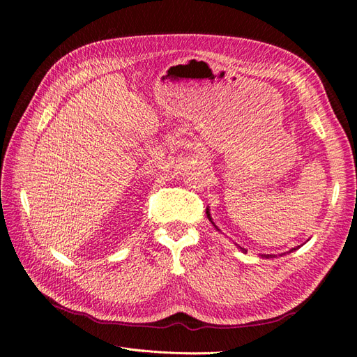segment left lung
Segmentation results:
<instances>
[{
  "mask_svg": "<svg viewBox=\"0 0 357 357\" xmlns=\"http://www.w3.org/2000/svg\"><path fill=\"white\" fill-rule=\"evenodd\" d=\"M205 213H207V218H208V220H210V222L213 223V226H214V228H215V229H218V231H220V229L218 228V226H215V223L213 222V219H211V214H210V207H207V210H205ZM235 245H236V247H238V248H240V250H241L243 253H244V252H247V250H245V248H243L241 245H238V244H235ZM299 247H301V245H298V247H294V248H290V250H289L287 253H291V252H295V250H298V248H299ZM283 255H286V253H282V255H280V256H283ZM259 256H261V257H265V259H269V257H277L275 255H259Z\"/></svg>",
  "mask_w": 357,
  "mask_h": 357,
  "instance_id": "left-lung-1",
  "label": "left lung"
}]
</instances>
